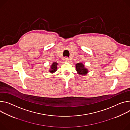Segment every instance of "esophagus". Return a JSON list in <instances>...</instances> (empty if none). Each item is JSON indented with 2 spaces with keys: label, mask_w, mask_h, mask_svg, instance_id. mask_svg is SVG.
I'll return each mask as SVG.
<instances>
[{
  "label": "esophagus",
  "mask_w": 130,
  "mask_h": 130,
  "mask_svg": "<svg viewBox=\"0 0 130 130\" xmlns=\"http://www.w3.org/2000/svg\"><path fill=\"white\" fill-rule=\"evenodd\" d=\"M69 58L66 57L64 58V61H65V62H69Z\"/></svg>",
  "instance_id": "1"
}]
</instances>
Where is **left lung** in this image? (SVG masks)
<instances>
[{
	"instance_id": "obj_1",
	"label": "left lung",
	"mask_w": 130,
	"mask_h": 130,
	"mask_svg": "<svg viewBox=\"0 0 130 130\" xmlns=\"http://www.w3.org/2000/svg\"><path fill=\"white\" fill-rule=\"evenodd\" d=\"M76 71L77 72L78 74L81 75H86L88 73V70L87 69L85 65L82 63H79L76 64Z\"/></svg>"
}]
</instances>
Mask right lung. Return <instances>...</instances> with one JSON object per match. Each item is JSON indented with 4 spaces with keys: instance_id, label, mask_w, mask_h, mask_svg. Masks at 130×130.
Returning a JSON list of instances; mask_svg holds the SVG:
<instances>
[{
    "instance_id": "right-lung-1",
    "label": "right lung",
    "mask_w": 130,
    "mask_h": 130,
    "mask_svg": "<svg viewBox=\"0 0 130 130\" xmlns=\"http://www.w3.org/2000/svg\"><path fill=\"white\" fill-rule=\"evenodd\" d=\"M58 65V64L56 62H53L52 63V64L51 66V68H50V70H49V72L51 73H53L54 72H55L57 70V65Z\"/></svg>"
}]
</instances>
